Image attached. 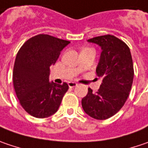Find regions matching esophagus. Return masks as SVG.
<instances>
[{
	"label": "esophagus",
	"instance_id": "esophagus-1",
	"mask_svg": "<svg viewBox=\"0 0 148 148\" xmlns=\"http://www.w3.org/2000/svg\"><path fill=\"white\" fill-rule=\"evenodd\" d=\"M68 84H69V86L70 88H74L75 86H77V84L75 82H72V81L68 83Z\"/></svg>",
	"mask_w": 148,
	"mask_h": 148
}]
</instances>
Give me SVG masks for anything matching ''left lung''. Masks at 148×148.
<instances>
[{"label":"left lung","instance_id":"1","mask_svg":"<svg viewBox=\"0 0 148 148\" xmlns=\"http://www.w3.org/2000/svg\"><path fill=\"white\" fill-rule=\"evenodd\" d=\"M101 47L96 74L102 78L100 89L93 93L90 88L82 99L84 112L96 120L113 116L122 108L129 96L134 77L130 48L113 35H103L88 40Z\"/></svg>","mask_w":148,"mask_h":148}]
</instances>
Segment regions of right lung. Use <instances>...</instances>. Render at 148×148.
Listing matches in <instances>:
<instances>
[{"label": "right lung", "instance_id": "obj_1", "mask_svg": "<svg viewBox=\"0 0 148 148\" xmlns=\"http://www.w3.org/2000/svg\"><path fill=\"white\" fill-rule=\"evenodd\" d=\"M48 34H38L24 42L13 68V86L19 103L29 115L48 117L59 107L69 85L49 82L50 66L69 43Z\"/></svg>", "mask_w": 148, "mask_h": 148}]
</instances>
